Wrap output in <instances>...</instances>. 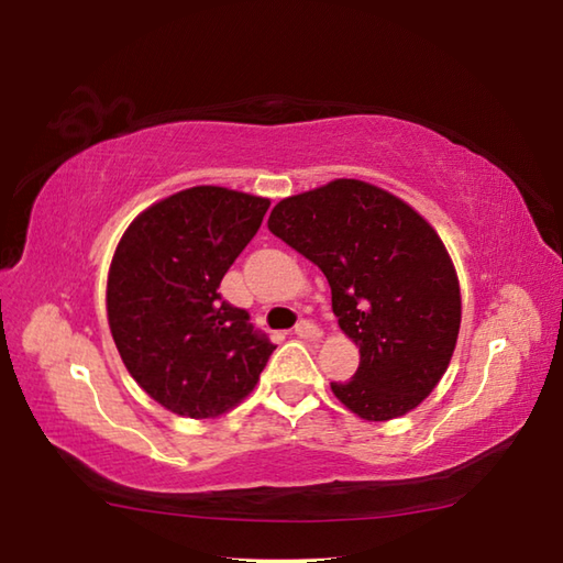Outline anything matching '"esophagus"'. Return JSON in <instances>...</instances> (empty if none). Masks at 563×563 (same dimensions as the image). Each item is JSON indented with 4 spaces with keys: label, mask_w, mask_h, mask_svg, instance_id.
<instances>
[{
    "label": "esophagus",
    "mask_w": 563,
    "mask_h": 563,
    "mask_svg": "<svg viewBox=\"0 0 563 563\" xmlns=\"http://www.w3.org/2000/svg\"><path fill=\"white\" fill-rule=\"evenodd\" d=\"M295 335H298L300 340H320L322 330L316 325V322L302 320V322H298V328H295Z\"/></svg>",
    "instance_id": "34e87169"
}]
</instances>
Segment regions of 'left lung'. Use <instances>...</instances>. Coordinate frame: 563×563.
I'll use <instances>...</instances> for the list:
<instances>
[{
    "instance_id": "obj_1",
    "label": "left lung",
    "mask_w": 563,
    "mask_h": 563,
    "mask_svg": "<svg viewBox=\"0 0 563 563\" xmlns=\"http://www.w3.org/2000/svg\"><path fill=\"white\" fill-rule=\"evenodd\" d=\"M273 235L325 273L332 312L360 347L332 395L367 422L397 419L430 397L454 355L462 292L442 238L389 190L357 178L283 198Z\"/></svg>"
}]
</instances>
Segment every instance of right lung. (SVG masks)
Here are the masks:
<instances>
[{
    "label": "right lung",
    "instance_id": "right-lung-1",
    "mask_svg": "<svg viewBox=\"0 0 563 563\" xmlns=\"http://www.w3.org/2000/svg\"><path fill=\"white\" fill-rule=\"evenodd\" d=\"M268 206L223 186L178 190L133 218L113 251L111 338L129 375L168 412L216 419L258 385L275 345L218 288Z\"/></svg>",
    "mask_w": 563,
    "mask_h": 563
}]
</instances>
